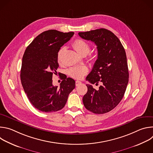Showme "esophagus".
I'll use <instances>...</instances> for the list:
<instances>
[{"instance_id": "1", "label": "esophagus", "mask_w": 153, "mask_h": 153, "mask_svg": "<svg viewBox=\"0 0 153 153\" xmlns=\"http://www.w3.org/2000/svg\"><path fill=\"white\" fill-rule=\"evenodd\" d=\"M82 84V82L80 81H79V80H76V86H79L80 85Z\"/></svg>"}]
</instances>
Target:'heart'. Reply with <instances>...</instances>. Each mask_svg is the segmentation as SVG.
<instances>
[{"label": "heart", "instance_id": "b5f03b06", "mask_svg": "<svg viewBox=\"0 0 153 153\" xmlns=\"http://www.w3.org/2000/svg\"><path fill=\"white\" fill-rule=\"evenodd\" d=\"M74 50L80 54V55H86L88 54L91 50L90 45L86 41L82 39H76L75 40L72 44ZM65 50L64 47H62L58 51L57 53V60L59 62L60 61L61 57L62 54ZM67 73L68 75L71 77L76 79H82L87 73H88V68L86 66H77L73 67L70 68Z\"/></svg>", "mask_w": 153, "mask_h": 153}]
</instances>
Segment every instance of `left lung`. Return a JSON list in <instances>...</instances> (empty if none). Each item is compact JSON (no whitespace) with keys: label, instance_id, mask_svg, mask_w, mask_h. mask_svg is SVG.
<instances>
[{"label":"left lung","instance_id":"1","mask_svg":"<svg viewBox=\"0 0 153 153\" xmlns=\"http://www.w3.org/2000/svg\"><path fill=\"white\" fill-rule=\"evenodd\" d=\"M79 35L94 42L98 52L97 59L86 80L92 84L102 83L98 90L91 85H86L88 91L83 97V105L93 113H106L121 101L128 83L125 49L118 37L105 28L79 32Z\"/></svg>","mask_w":153,"mask_h":153}]
</instances>
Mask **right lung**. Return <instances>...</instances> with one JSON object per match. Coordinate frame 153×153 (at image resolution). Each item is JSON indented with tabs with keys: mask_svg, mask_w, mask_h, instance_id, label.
I'll return each mask as SVG.
<instances>
[{
	"mask_svg": "<svg viewBox=\"0 0 153 153\" xmlns=\"http://www.w3.org/2000/svg\"><path fill=\"white\" fill-rule=\"evenodd\" d=\"M55 30L38 35L28 46L22 58L20 79L30 103L45 113L62 109L69 94L75 88V80L63 77L59 87L53 85V74L59 67L57 53L74 35Z\"/></svg>",
	"mask_w": 153,
	"mask_h": 153,
	"instance_id": "1",
	"label": "right lung"
}]
</instances>
